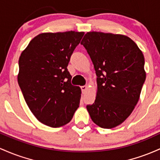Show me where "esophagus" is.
<instances>
[{
  "label": "esophagus",
  "mask_w": 160,
  "mask_h": 160,
  "mask_svg": "<svg viewBox=\"0 0 160 160\" xmlns=\"http://www.w3.org/2000/svg\"><path fill=\"white\" fill-rule=\"evenodd\" d=\"M81 89H82V93H85L86 91V90L88 89V86L87 85H84V86H82L81 87Z\"/></svg>",
  "instance_id": "1"
}]
</instances>
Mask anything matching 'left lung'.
<instances>
[{"label": "left lung", "mask_w": 160, "mask_h": 160, "mask_svg": "<svg viewBox=\"0 0 160 160\" xmlns=\"http://www.w3.org/2000/svg\"><path fill=\"white\" fill-rule=\"evenodd\" d=\"M81 44L98 76L96 99L86 107L96 125L115 128L130 116L138 103L146 79L144 57L137 44L125 35L88 32Z\"/></svg>", "instance_id": "left-lung-1"}]
</instances>
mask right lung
Wrapping results in <instances>:
<instances>
[{
  "label": "right lung",
  "instance_id": "1",
  "mask_svg": "<svg viewBox=\"0 0 160 160\" xmlns=\"http://www.w3.org/2000/svg\"><path fill=\"white\" fill-rule=\"evenodd\" d=\"M84 32L42 33L30 41L19 60L18 83L28 108L41 123L58 128L78 108L81 89L67 69Z\"/></svg>",
  "mask_w": 160,
  "mask_h": 160
}]
</instances>
